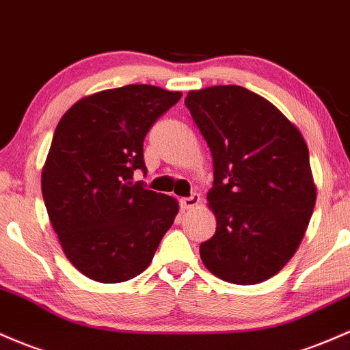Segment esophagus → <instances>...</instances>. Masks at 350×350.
<instances>
[{
	"mask_svg": "<svg viewBox=\"0 0 350 350\" xmlns=\"http://www.w3.org/2000/svg\"><path fill=\"white\" fill-rule=\"evenodd\" d=\"M199 201H201V199H199V194H193V196H189V198H183L181 199V207L184 211L193 209V207L199 204Z\"/></svg>",
	"mask_w": 350,
	"mask_h": 350,
	"instance_id": "34e87169",
	"label": "esophagus"
}]
</instances>
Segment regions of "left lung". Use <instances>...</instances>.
I'll return each mask as SVG.
<instances>
[{
  "label": "left lung",
  "instance_id": "1",
  "mask_svg": "<svg viewBox=\"0 0 350 350\" xmlns=\"http://www.w3.org/2000/svg\"><path fill=\"white\" fill-rule=\"evenodd\" d=\"M211 149L207 206L216 234L199 254L226 282L251 286L278 274L295 254L316 206V183L301 131L262 96L226 84L184 99Z\"/></svg>",
  "mask_w": 350,
  "mask_h": 350
}]
</instances>
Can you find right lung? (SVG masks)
I'll use <instances>...</instances> for the list:
<instances>
[{"instance_id":"1","label":"right lung","mask_w":350,"mask_h":350,"mask_svg":"<svg viewBox=\"0 0 350 350\" xmlns=\"http://www.w3.org/2000/svg\"><path fill=\"white\" fill-rule=\"evenodd\" d=\"M181 96L128 84L79 99L57 122L41 191L69 262L96 282L139 275L174 222L178 201L144 189L133 174L146 171L149 128Z\"/></svg>"}]
</instances>
